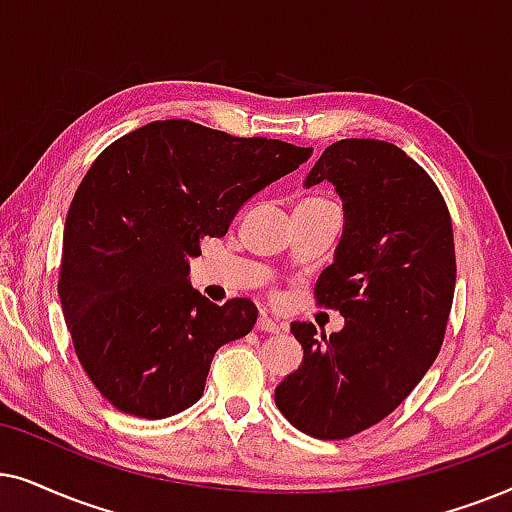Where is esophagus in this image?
I'll return each mask as SVG.
<instances>
[{
    "mask_svg": "<svg viewBox=\"0 0 512 512\" xmlns=\"http://www.w3.org/2000/svg\"><path fill=\"white\" fill-rule=\"evenodd\" d=\"M257 330L269 332V335H276V332L283 330V325L269 316H260V320H257Z\"/></svg>",
    "mask_w": 512,
    "mask_h": 512,
    "instance_id": "obj_1",
    "label": "esophagus"
}]
</instances>
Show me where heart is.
<instances>
[{
    "label": "heart",
    "mask_w": 512,
    "mask_h": 512,
    "mask_svg": "<svg viewBox=\"0 0 512 512\" xmlns=\"http://www.w3.org/2000/svg\"><path fill=\"white\" fill-rule=\"evenodd\" d=\"M302 203H327V199H320V196H316V199H306Z\"/></svg>",
    "instance_id": "1"
}]
</instances>
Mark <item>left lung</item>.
Here are the masks:
<instances>
[{
	"mask_svg": "<svg viewBox=\"0 0 512 512\" xmlns=\"http://www.w3.org/2000/svg\"><path fill=\"white\" fill-rule=\"evenodd\" d=\"M323 180L344 201V234L313 292L346 325L316 337L313 323H290L304 360L276 386V405L311 438L344 440L386 419L440 353L456 283L454 234L431 175L391 142H335L306 187Z\"/></svg>",
	"mask_w": 512,
	"mask_h": 512,
	"instance_id": "left-lung-1",
	"label": "left lung"
}]
</instances>
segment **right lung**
Returning a JSON list of instances; mask_svg holds the SVG:
<instances>
[{"mask_svg": "<svg viewBox=\"0 0 512 512\" xmlns=\"http://www.w3.org/2000/svg\"><path fill=\"white\" fill-rule=\"evenodd\" d=\"M311 152L168 119L93 161L67 213L58 295L81 367L117 410L142 419L187 410L215 351L255 327L250 299L217 306L189 285V257Z\"/></svg>", "mask_w": 512, "mask_h": 512, "instance_id": "obj_1", "label": "right lung"}]
</instances>
